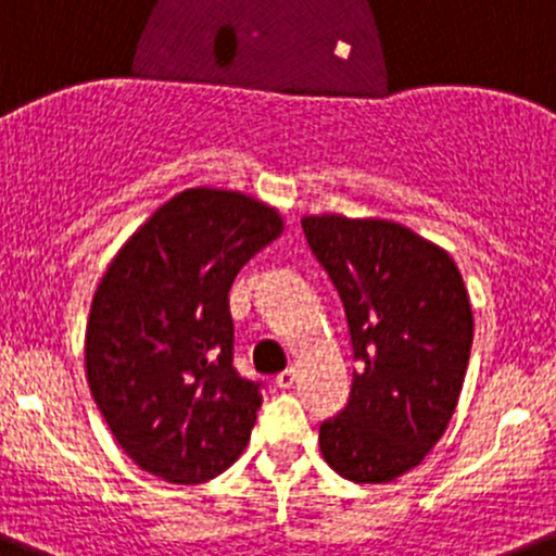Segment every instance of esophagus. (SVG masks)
<instances>
[{"label":"esophagus","instance_id":"obj_1","mask_svg":"<svg viewBox=\"0 0 556 556\" xmlns=\"http://www.w3.org/2000/svg\"><path fill=\"white\" fill-rule=\"evenodd\" d=\"M293 382H295L293 366H290V369H285V371H279V375H277V388H290Z\"/></svg>","mask_w":556,"mask_h":556}]
</instances>
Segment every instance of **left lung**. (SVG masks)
Listing matches in <instances>:
<instances>
[{
    "label": "left lung",
    "mask_w": 556,
    "mask_h": 556,
    "mask_svg": "<svg viewBox=\"0 0 556 556\" xmlns=\"http://www.w3.org/2000/svg\"><path fill=\"white\" fill-rule=\"evenodd\" d=\"M348 315L350 402L320 424V454L355 483L396 481L448 429L472 348V306L454 257L393 219L301 217Z\"/></svg>",
    "instance_id": "1"
}]
</instances>
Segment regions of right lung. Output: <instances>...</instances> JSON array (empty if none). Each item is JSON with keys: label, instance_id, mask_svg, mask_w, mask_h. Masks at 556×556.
Instances as JSON below:
<instances>
[{"label": "right lung", "instance_id": "right-lung-1", "mask_svg": "<svg viewBox=\"0 0 556 556\" xmlns=\"http://www.w3.org/2000/svg\"><path fill=\"white\" fill-rule=\"evenodd\" d=\"M282 230L257 198L190 187L108 263L86 323V380L141 470L203 483L244 454L263 393L233 369L228 293Z\"/></svg>", "mask_w": 556, "mask_h": 556}]
</instances>
